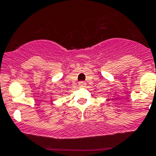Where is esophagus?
Returning a JSON list of instances; mask_svg holds the SVG:
<instances>
[{"mask_svg":"<svg viewBox=\"0 0 156 156\" xmlns=\"http://www.w3.org/2000/svg\"><path fill=\"white\" fill-rule=\"evenodd\" d=\"M79 86L80 87H86V83L83 82V81H81V82H79Z\"/></svg>","mask_w":156,"mask_h":156,"instance_id":"obj_1","label":"esophagus"}]
</instances>
